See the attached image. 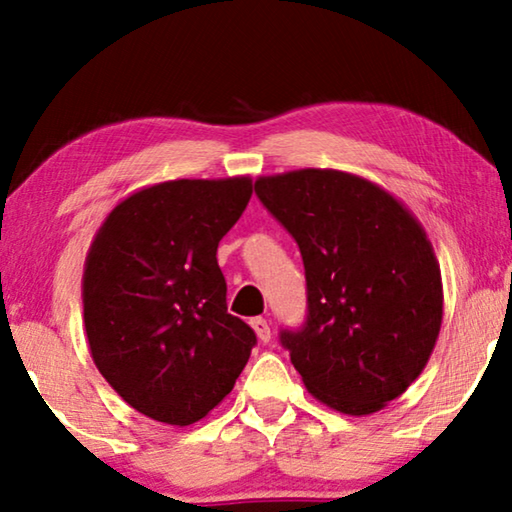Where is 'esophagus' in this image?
<instances>
[{
	"mask_svg": "<svg viewBox=\"0 0 512 512\" xmlns=\"http://www.w3.org/2000/svg\"><path fill=\"white\" fill-rule=\"evenodd\" d=\"M250 325H253V329L257 332L259 341H262V343H268V341H271V323H268L266 318L257 316V318L250 320Z\"/></svg>",
	"mask_w": 512,
	"mask_h": 512,
	"instance_id": "1",
	"label": "esophagus"
}]
</instances>
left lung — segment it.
I'll return each instance as SVG.
<instances>
[{
  "instance_id": "left-lung-1",
  "label": "left lung",
  "mask_w": 512,
  "mask_h": 512,
  "mask_svg": "<svg viewBox=\"0 0 512 512\" xmlns=\"http://www.w3.org/2000/svg\"><path fill=\"white\" fill-rule=\"evenodd\" d=\"M255 194L300 248L307 314L280 329L311 395L348 415L409 388L436 345L443 282L422 225L359 176L300 169L259 178Z\"/></svg>"
}]
</instances>
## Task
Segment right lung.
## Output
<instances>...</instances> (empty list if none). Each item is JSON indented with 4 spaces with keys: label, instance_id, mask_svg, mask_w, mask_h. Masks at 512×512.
<instances>
[{
    "label": "right lung",
    "instance_id": "right-lung-1",
    "mask_svg": "<svg viewBox=\"0 0 512 512\" xmlns=\"http://www.w3.org/2000/svg\"><path fill=\"white\" fill-rule=\"evenodd\" d=\"M253 194L248 178L171 180L121 201L83 275L92 359L149 418L194 424L232 391L253 327L228 314L219 241Z\"/></svg>",
    "mask_w": 512,
    "mask_h": 512
}]
</instances>
